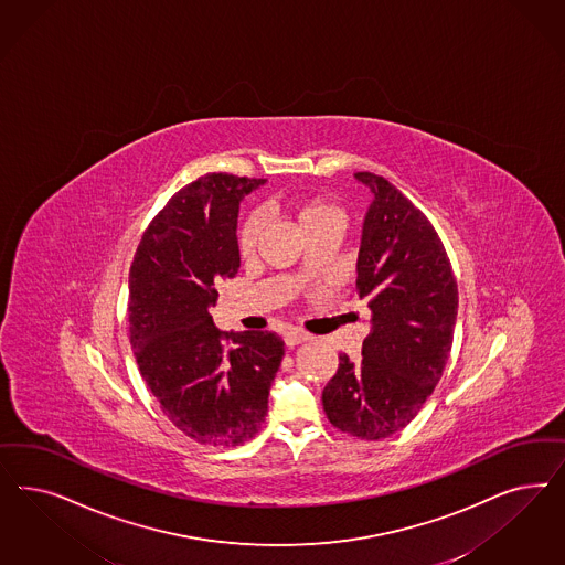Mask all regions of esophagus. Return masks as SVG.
<instances>
[{
	"mask_svg": "<svg viewBox=\"0 0 565 565\" xmlns=\"http://www.w3.org/2000/svg\"><path fill=\"white\" fill-rule=\"evenodd\" d=\"M310 339V334L308 332H303L301 328H291V330H287L285 332V345L287 347H297L301 345V343H306Z\"/></svg>",
	"mask_w": 565,
	"mask_h": 565,
	"instance_id": "1",
	"label": "esophagus"
}]
</instances>
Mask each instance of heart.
Wrapping results in <instances>:
<instances>
[{
  "label": "heart",
  "instance_id": "obj_1",
  "mask_svg": "<svg viewBox=\"0 0 565 565\" xmlns=\"http://www.w3.org/2000/svg\"><path fill=\"white\" fill-rule=\"evenodd\" d=\"M280 203L306 235L324 224H341V212L324 198L287 195ZM259 235H262L259 220L249 216L241 222L237 231V249L241 257H249L254 254L259 243Z\"/></svg>",
  "mask_w": 565,
  "mask_h": 565
}]
</instances>
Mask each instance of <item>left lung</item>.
I'll return each instance as SVG.
<instances>
[{
	"instance_id": "obj_1",
	"label": "left lung",
	"mask_w": 565,
	"mask_h": 565,
	"mask_svg": "<svg viewBox=\"0 0 565 565\" xmlns=\"http://www.w3.org/2000/svg\"><path fill=\"white\" fill-rule=\"evenodd\" d=\"M374 200L358 257V295L372 313L362 358L339 355L322 391L334 428L381 440L405 428L433 395L454 345L457 282L435 226L395 184L358 172Z\"/></svg>"
}]
</instances>
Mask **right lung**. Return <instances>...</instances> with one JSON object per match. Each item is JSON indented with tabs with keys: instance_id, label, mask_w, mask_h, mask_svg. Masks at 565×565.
Masks as SVG:
<instances>
[{
	"instance_id": "add662e5",
	"label": "right lung",
	"mask_w": 565,
	"mask_h": 565,
	"mask_svg": "<svg viewBox=\"0 0 565 565\" xmlns=\"http://www.w3.org/2000/svg\"><path fill=\"white\" fill-rule=\"evenodd\" d=\"M266 179L212 172L149 222L130 266L128 339L166 418L201 445L237 447L268 414L285 355L274 332H220L210 308L238 273V201Z\"/></svg>"
}]
</instances>
